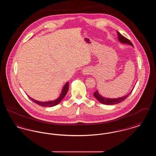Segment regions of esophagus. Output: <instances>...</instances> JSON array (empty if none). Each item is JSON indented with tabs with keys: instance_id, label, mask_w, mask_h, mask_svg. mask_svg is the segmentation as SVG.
I'll list each match as a JSON object with an SVG mask.
<instances>
[{
	"instance_id": "34e87169",
	"label": "esophagus",
	"mask_w": 156,
	"mask_h": 156,
	"mask_svg": "<svg viewBox=\"0 0 156 156\" xmlns=\"http://www.w3.org/2000/svg\"><path fill=\"white\" fill-rule=\"evenodd\" d=\"M83 74H89V71H88V69H84V70H83Z\"/></svg>"
}]
</instances>
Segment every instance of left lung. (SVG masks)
<instances>
[{
  "mask_svg": "<svg viewBox=\"0 0 156 156\" xmlns=\"http://www.w3.org/2000/svg\"><path fill=\"white\" fill-rule=\"evenodd\" d=\"M117 34H118V39H119V41H120L122 43H126L128 44L131 45H133V44L132 43V42L125 37H124L123 36H122L119 31H117ZM132 90H131V92L128 94L125 97H122V98H116V99H109V98H105L104 97H101L98 90H96L94 93V96L95 98L98 99V101H99V102L102 103V104H105V105H115V104H118L123 101L124 100H125L127 97H129V95H130V94L132 93Z\"/></svg>",
  "mask_w": 156,
  "mask_h": 156,
  "instance_id": "1",
  "label": "left lung"
}]
</instances>
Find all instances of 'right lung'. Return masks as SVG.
<instances>
[{
    "instance_id": "1",
    "label": "right lung",
    "mask_w": 156,
    "mask_h": 156,
    "mask_svg": "<svg viewBox=\"0 0 156 156\" xmlns=\"http://www.w3.org/2000/svg\"><path fill=\"white\" fill-rule=\"evenodd\" d=\"M68 85H69V83L67 82L66 83V85H64L63 89L62 90V92H61L59 98L57 99H56L55 101H53L40 102V101H37L36 100H34V99L31 98L29 96H28V97L33 102H34V103H36V104L40 105V106H43V107H52V106H54L59 104V102L63 99V98L66 95L68 90Z\"/></svg>"
}]
</instances>
